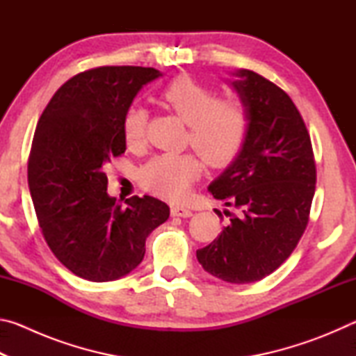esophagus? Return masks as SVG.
Returning <instances> with one entry per match:
<instances>
[{
    "mask_svg": "<svg viewBox=\"0 0 356 356\" xmlns=\"http://www.w3.org/2000/svg\"><path fill=\"white\" fill-rule=\"evenodd\" d=\"M171 215L172 216H180V218H190L193 212L190 209L182 207V206H172L171 207Z\"/></svg>",
    "mask_w": 356,
    "mask_h": 356,
    "instance_id": "esophagus-1",
    "label": "esophagus"
}]
</instances>
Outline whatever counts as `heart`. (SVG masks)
<instances>
[{
	"instance_id": "b5f03b06",
	"label": "heart",
	"mask_w": 356,
	"mask_h": 356,
	"mask_svg": "<svg viewBox=\"0 0 356 356\" xmlns=\"http://www.w3.org/2000/svg\"><path fill=\"white\" fill-rule=\"evenodd\" d=\"M160 99L166 108L188 124V143L212 166H226L236 159L248 134L250 118L242 102L218 100L215 89L180 75L168 83ZM147 111L131 105L124 114L122 131L129 147L144 141ZM202 163L193 154H161L140 170L144 188L165 200L179 201L201 176Z\"/></svg>"
}]
</instances>
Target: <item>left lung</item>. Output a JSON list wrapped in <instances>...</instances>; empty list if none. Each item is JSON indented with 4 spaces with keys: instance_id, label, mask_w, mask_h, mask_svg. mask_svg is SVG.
<instances>
[{
    "instance_id": "1",
    "label": "left lung",
    "mask_w": 356,
    "mask_h": 356,
    "mask_svg": "<svg viewBox=\"0 0 356 356\" xmlns=\"http://www.w3.org/2000/svg\"><path fill=\"white\" fill-rule=\"evenodd\" d=\"M229 80L248 111L246 140L236 159L209 185L229 221L196 251L215 278L248 284L273 273L303 236L316 190L311 138L291 97L256 72Z\"/></svg>"
}]
</instances>
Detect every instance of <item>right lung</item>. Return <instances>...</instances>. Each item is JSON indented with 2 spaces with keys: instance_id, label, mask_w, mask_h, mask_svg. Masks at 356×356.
<instances>
[{
  "instance_id": "obj_1",
  "label": "right lung",
  "mask_w": 356,
  "mask_h": 356,
  "mask_svg": "<svg viewBox=\"0 0 356 356\" xmlns=\"http://www.w3.org/2000/svg\"><path fill=\"white\" fill-rule=\"evenodd\" d=\"M161 75L134 65L81 72L58 89L35 127L28 161L35 215L53 254L80 278L129 275L143 261L149 234L170 218V207L152 196L119 206L104 171L125 152V111Z\"/></svg>"
}]
</instances>
